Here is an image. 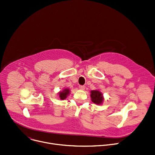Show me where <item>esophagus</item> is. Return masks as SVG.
Returning a JSON list of instances; mask_svg holds the SVG:
<instances>
[{
    "label": "esophagus",
    "instance_id": "34e87169",
    "mask_svg": "<svg viewBox=\"0 0 155 155\" xmlns=\"http://www.w3.org/2000/svg\"><path fill=\"white\" fill-rule=\"evenodd\" d=\"M85 87L84 86V85H80V86H79V88L81 89V90H85Z\"/></svg>",
    "mask_w": 155,
    "mask_h": 155
}]
</instances>
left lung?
Here are the masks:
<instances>
[{"instance_id": "obj_1", "label": "left lung", "mask_w": 155, "mask_h": 155, "mask_svg": "<svg viewBox=\"0 0 155 155\" xmlns=\"http://www.w3.org/2000/svg\"><path fill=\"white\" fill-rule=\"evenodd\" d=\"M90 97L91 101L98 105H101L104 101V97L103 94L98 90L90 91Z\"/></svg>"}]
</instances>
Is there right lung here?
I'll return each mask as SVG.
<instances>
[{"mask_svg": "<svg viewBox=\"0 0 155 155\" xmlns=\"http://www.w3.org/2000/svg\"><path fill=\"white\" fill-rule=\"evenodd\" d=\"M70 94V90L68 88H64L62 91H60L58 93V95H59L60 100H65L67 98V97L68 96V95Z\"/></svg>", "mask_w": 155, "mask_h": 155, "instance_id": "add662e5", "label": "right lung"}]
</instances>
